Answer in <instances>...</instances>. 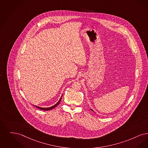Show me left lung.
I'll use <instances>...</instances> for the list:
<instances>
[{
	"instance_id": "1",
	"label": "left lung",
	"mask_w": 148,
	"mask_h": 148,
	"mask_svg": "<svg viewBox=\"0 0 148 148\" xmlns=\"http://www.w3.org/2000/svg\"><path fill=\"white\" fill-rule=\"evenodd\" d=\"M91 110H92V109H91Z\"/></svg>"
}]
</instances>
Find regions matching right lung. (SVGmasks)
Returning a JSON list of instances; mask_svg holds the SVG:
<instances>
[{"label": "right lung", "instance_id": "right-lung-1", "mask_svg": "<svg viewBox=\"0 0 148 148\" xmlns=\"http://www.w3.org/2000/svg\"><path fill=\"white\" fill-rule=\"evenodd\" d=\"M62 97H61V98L60 99V100L58 101V103H56L55 105H54L53 106H52V107H49V108H42V107H37V106H35V107H36V108H39L40 109H41V110H51V109H53L54 108H55L58 105V104L60 103V102H61V99H62Z\"/></svg>", "mask_w": 148, "mask_h": 148}]
</instances>
